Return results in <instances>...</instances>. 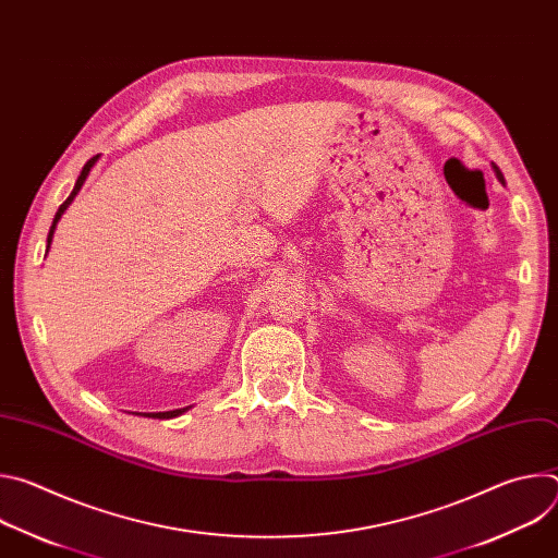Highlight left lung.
I'll return each mask as SVG.
<instances>
[{
  "instance_id": "left-lung-1",
  "label": "left lung",
  "mask_w": 558,
  "mask_h": 558,
  "mask_svg": "<svg viewBox=\"0 0 558 558\" xmlns=\"http://www.w3.org/2000/svg\"><path fill=\"white\" fill-rule=\"evenodd\" d=\"M493 168H495V172H497V179H499V181H504V174H501V170H499L497 166H493Z\"/></svg>"
}]
</instances>
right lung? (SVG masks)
I'll return each mask as SVG.
<instances>
[{
	"mask_svg": "<svg viewBox=\"0 0 558 558\" xmlns=\"http://www.w3.org/2000/svg\"><path fill=\"white\" fill-rule=\"evenodd\" d=\"M99 156H93L90 161L84 166V170H82V174H78V179H76V183H74V190L70 192V196L59 205V209H57V214H54V220H52V227H50V231H48V247H50V243H52V233H54V227H57V222H59V218H61V214L68 209V205L74 201V196L78 194V190H82V185H84V181H86V177L90 174V168L95 166V161H97ZM187 409H179V411H168V413H149L147 417H156V420H170V417H177V415H181V413H185Z\"/></svg>",
	"mask_w": 558,
	"mask_h": 558,
	"instance_id": "right-lung-1",
	"label": "right lung"
}]
</instances>
